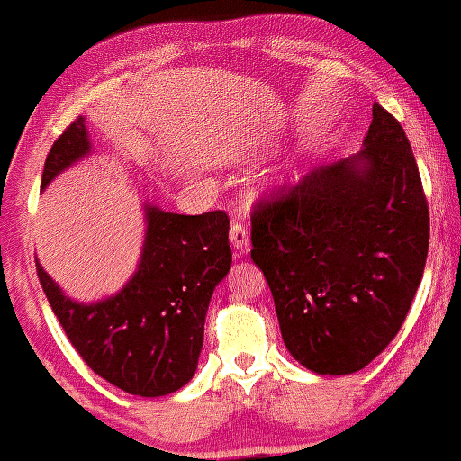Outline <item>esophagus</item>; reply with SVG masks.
Returning a JSON list of instances; mask_svg holds the SVG:
<instances>
[{
    "label": "esophagus",
    "instance_id": "1",
    "mask_svg": "<svg viewBox=\"0 0 461 461\" xmlns=\"http://www.w3.org/2000/svg\"><path fill=\"white\" fill-rule=\"evenodd\" d=\"M230 246L235 248L237 254H248L249 252V229L241 221H232L230 224Z\"/></svg>",
    "mask_w": 461,
    "mask_h": 461
}]
</instances>
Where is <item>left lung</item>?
<instances>
[{"instance_id":"obj_1","label":"left lung","mask_w":461,"mask_h":461,"mask_svg":"<svg viewBox=\"0 0 461 461\" xmlns=\"http://www.w3.org/2000/svg\"><path fill=\"white\" fill-rule=\"evenodd\" d=\"M429 209L400 122L378 102L363 149L254 204L252 260L282 339L316 374L359 372L387 348L421 284Z\"/></svg>"}]
</instances>
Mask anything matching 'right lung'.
Listing matches in <instances>:
<instances>
[{
  "mask_svg": "<svg viewBox=\"0 0 461 461\" xmlns=\"http://www.w3.org/2000/svg\"><path fill=\"white\" fill-rule=\"evenodd\" d=\"M85 119L50 147L42 190L89 153ZM147 232L136 274L98 303L68 299L36 260L38 280L83 361L130 395L160 397L194 376L213 288L229 274V215L168 213L145 204Z\"/></svg>",
  "mask_w": 461,
  "mask_h": 461,
  "instance_id": "right-lung-1",
  "label": "right lung"
}]
</instances>
